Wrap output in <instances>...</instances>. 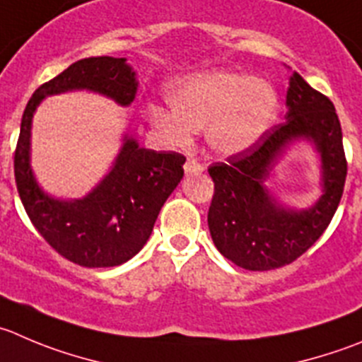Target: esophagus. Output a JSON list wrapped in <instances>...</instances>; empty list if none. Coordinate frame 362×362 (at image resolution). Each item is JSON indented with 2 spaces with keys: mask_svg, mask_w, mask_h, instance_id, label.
I'll list each match as a JSON object with an SVG mask.
<instances>
[{
  "mask_svg": "<svg viewBox=\"0 0 362 362\" xmlns=\"http://www.w3.org/2000/svg\"><path fill=\"white\" fill-rule=\"evenodd\" d=\"M202 170H204V165L199 163L197 160L188 158L187 163H185V172H187V174H201Z\"/></svg>",
  "mask_w": 362,
  "mask_h": 362,
  "instance_id": "1",
  "label": "esophagus"
}]
</instances>
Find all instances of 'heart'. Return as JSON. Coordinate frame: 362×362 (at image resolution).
I'll return each mask as SVG.
<instances>
[{
    "label": "heart",
    "instance_id": "heart-1",
    "mask_svg": "<svg viewBox=\"0 0 362 362\" xmlns=\"http://www.w3.org/2000/svg\"><path fill=\"white\" fill-rule=\"evenodd\" d=\"M170 110L153 106L151 124L175 146H188L194 132L206 129L220 154L256 146L279 115V95L270 83L243 72H208L179 81L168 92Z\"/></svg>",
    "mask_w": 362,
    "mask_h": 362
}]
</instances>
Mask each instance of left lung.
I'll list each match as a JSON object with an SVG mask.
<instances>
[{"mask_svg":"<svg viewBox=\"0 0 362 362\" xmlns=\"http://www.w3.org/2000/svg\"><path fill=\"white\" fill-rule=\"evenodd\" d=\"M286 105V120L256 146L208 168L215 183L208 211L213 243L245 270H274L300 257L329 227L345 188L341 124L332 101L293 72ZM300 136L315 141L322 156L324 195L313 209L286 212L271 199L264 181L286 144Z\"/></svg>","mask_w":362,"mask_h":362,"instance_id":"1","label":"left lung"}]
</instances>
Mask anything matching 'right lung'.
Segmentation results:
<instances>
[{"label":"right lung","mask_w":362,"mask_h":362,"mask_svg":"<svg viewBox=\"0 0 362 362\" xmlns=\"http://www.w3.org/2000/svg\"><path fill=\"white\" fill-rule=\"evenodd\" d=\"M136 85L126 58H83L40 85L24 108L13 153L21 202L40 236L80 267H117L146 245L161 206L183 179L187 158L174 151L144 149L126 136L112 172L92 194L80 201H58L40 190L30 167L33 112L46 95L76 88L99 92L126 106L135 99Z\"/></svg>","instance_id":"obj_1"}]
</instances>
